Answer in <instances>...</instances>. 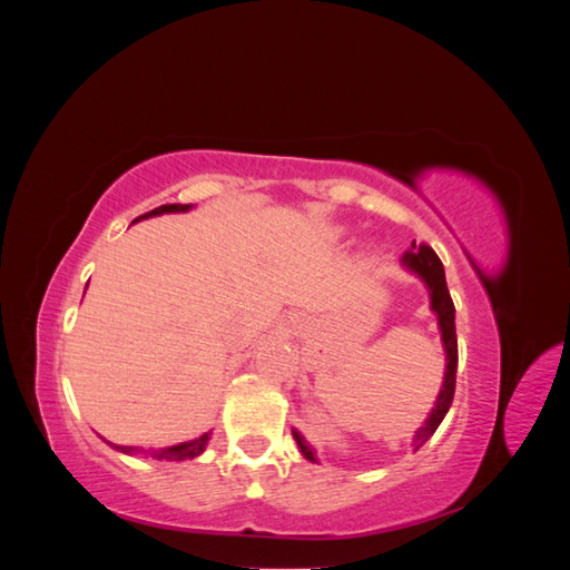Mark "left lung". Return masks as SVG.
<instances>
[{
	"label": "left lung",
	"instance_id": "left-lung-1",
	"mask_svg": "<svg viewBox=\"0 0 570 570\" xmlns=\"http://www.w3.org/2000/svg\"><path fill=\"white\" fill-rule=\"evenodd\" d=\"M404 264L413 271L419 273L421 278L425 281L428 289H430V304H433V312L438 314V321H440V331H442V342H444V352H446V373H444V383H442V390H440V396L435 402V409L433 413H430L428 421L423 428H419L416 438H413V444L423 446L428 442V438L435 433L438 425L442 423L444 413L450 411L452 406V400H454V387H456V364H459V344H456V325H454V302H452V295L450 289H446V281H444V266L440 262V256L435 254V249L421 243V245H413L411 252L404 254ZM292 435H295L297 444L302 454L308 459V461H316L314 459V452H312V444H308L297 430H292Z\"/></svg>",
	"mask_w": 570,
	"mask_h": 570
}]
</instances>
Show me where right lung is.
Wrapping results in <instances>:
<instances>
[{
  "label": "right lung",
  "instance_id": "1",
  "mask_svg": "<svg viewBox=\"0 0 570 570\" xmlns=\"http://www.w3.org/2000/svg\"><path fill=\"white\" fill-rule=\"evenodd\" d=\"M187 209H189V204H164V206H157V209H151V212H149V214H145V216H137L135 220L147 218V216L170 214V212H187ZM206 442H209V433H204L202 438H197V440H193V442H185V444H178V446H168V450H161V452H154L151 456H157V459H168V461L195 459V456H199V454L204 452ZM109 444H111V442H109ZM111 446H114V450H118V452H124V454H132V452H137L135 446H120V444H111Z\"/></svg>",
  "mask_w": 570,
  "mask_h": 570
}]
</instances>
